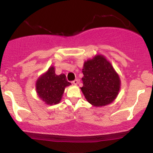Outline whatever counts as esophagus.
<instances>
[{"label":"esophagus","mask_w":153,"mask_h":153,"mask_svg":"<svg viewBox=\"0 0 153 153\" xmlns=\"http://www.w3.org/2000/svg\"><path fill=\"white\" fill-rule=\"evenodd\" d=\"M78 82H79V80H78V79H76V80H73V82H73V84H74V85H77V84H78Z\"/></svg>","instance_id":"1"}]
</instances>
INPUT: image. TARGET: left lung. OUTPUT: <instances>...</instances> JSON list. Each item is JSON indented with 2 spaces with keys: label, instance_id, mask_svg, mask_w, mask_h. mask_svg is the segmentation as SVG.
Listing matches in <instances>:
<instances>
[{
  "label": "left lung",
  "instance_id": "8db88e82",
  "mask_svg": "<svg viewBox=\"0 0 153 153\" xmlns=\"http://www.w3.org/2000/svg\"><path fill=\"white\" fill-rule=\"evenodd\" d=\"M80 88L88 102L96 107L113 102L120 90L121 80L109 61L102 54H96L85 61Z\"/></svg>",
  "mask_w": 153,
  "mask_h": 153
}]
</instances>
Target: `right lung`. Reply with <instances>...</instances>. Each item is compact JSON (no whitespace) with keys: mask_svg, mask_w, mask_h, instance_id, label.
<instances>
[{"mask_svg":"<svg viewBox=\"0 0 153 153\" xmlns=\"http://www.w3.org/2000/svg\"><path fill=\"white\" fill-rule=\"evenodd\" d=\"M71 85L65 74H55L54 66L39 77L36 82V91L39 99L47 105L57 104L60 102L67 86Z\"/></svg>","mask_w":153,"mask_h":153,"instance_id":"add662e5","label":"right lung"}]
</instances>
